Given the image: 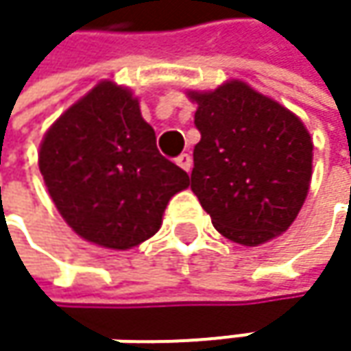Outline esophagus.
Here are the masks:
<instances>
[{
  "label": "esophagus",
  "mask_w": 351,
  "mask_h": 351,
  "mask_svg": "<svg viewBox=\"0 0 351 351\" xmlns=\"http://www.w3.org/2000/svg\"><path fill=\"white\" fill-rule=\"evenodd\" d=\"M176 165H178L182 171L191 173V169H193V158H191V154H180V156L176 158Z\"/></svg>",
  "instance_id": "esophagus-1"
}]
</instances>
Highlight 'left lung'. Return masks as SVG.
Masks as SVG:
<instances>
[{"instance_id":"left-lung-1","label":"left lung","mask_w":351,"mask_h":351,"mask_svg":"<svg viewBox=\"0 0 351 351\" xmlns=\"http://www.w3.org/2000/svg\"><path fill=\"white\" fill-rule=\"evenodd\" d=\"M186 97L201 132L191 189L215 230L250 247L287 232L313 175V138L301 117L240 79Z\"/></svg>"}]
</instances>
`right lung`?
<instances>
[{
	"label": "right lung",
	"instance_id": "add662e5",
	"mask_svg": "<svg viewBox=\"0 0 351 351\" xmlns=\"http://www.w3.org/2000/svg\"><path fill=\"white\" fill-rule=\"evenodd\" d=\"M38 167L52 203L77 236L107 250L152 238L189 175L156 148L140 101L99 81L44 134Z\"/></svg>",
	"mask_w": 351,
	"mask_h": 351
}]
</instances>
